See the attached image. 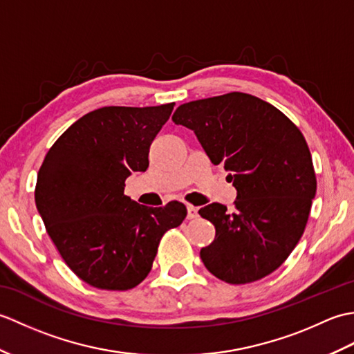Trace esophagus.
Segmentation results:
<instances>
[{
  "label": "esophagus",
  "mask_w": 354,
  "mask_h": 354,
  "mask_svg": "<svg viewBox=\"0 0 354 354\" xmlns=\"http://www.w3.org/2000/svg\"><path fill=\"white\" fill-rule=\"evenodd\" d=\"M198 207H193V205H187V219H194V217H198Z\"/></svg>",
  "instance_id": "obj_1"
}]
</instances>
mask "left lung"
<instances>
[{"label": "left lung", "instance_id": "obj_1", "mask_svg": "<svg viewBox=\"0 0 354 354\" xmlns=\"http://www.w3.org/2000/svg\"><path fill=\"white\" fill-rule=\"evenodd\" d=\"M171 120L194 132L237 190L232 213L217 202L199 209L216 228L201 250L205 268L231 284L274 272L301 239L317 193L303 133L281 111L245 93L184 103Z\"/></svg>", "mask_w": 354, "mask_h": 354}]
</instances>
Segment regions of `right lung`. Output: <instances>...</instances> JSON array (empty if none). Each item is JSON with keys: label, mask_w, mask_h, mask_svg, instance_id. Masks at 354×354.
Here are the masks:
<instances>
[{"label": "right lung", "mask_w": 354, "mask_h": 354, "mask_svg": "<svg viewBox=\"0 0 354 354\" xmlns=\"http://www.w3.org/2000/svg\"><path fill=\"white\" fill-rule=\"evenodd\" d=\"M173 104L104 106L88 112L51 146L37 173L36 208L66 265L97 289L127 290L152 269L162 234L187 208H160L124 194L132 171H146L149 149Z\"/></svg>", "instance_id": "right-lung-1"}]
</instances>
